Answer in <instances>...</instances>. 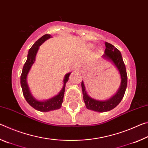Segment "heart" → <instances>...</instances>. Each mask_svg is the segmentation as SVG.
Returning <instances> with one entry per match:
<instances>
[{
  "mask_svg": "<svg viewBox=\"0 0 148 148\" xmlns=\"http://www.w3.org/2000/svg\"><path fill=\"white\" fill-rule=\"evenodd\" d=\"M90 46H92V45H90Z\"/></svg>",
  "mask_w": 148,
  "mask_h": 148,
  "instance_id": "b5f03b06",
  "label": "heart"
}]
</instances>
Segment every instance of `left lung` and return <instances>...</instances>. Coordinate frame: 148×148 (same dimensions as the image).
Segmentation results:
<instances>
[{
	"label": "left lung",
	"mask_w": 148,
	"mask_h": 148,
	"mask_svg": "<svg viewBox=\"0 0 148 148\" xmlns=\"http://www.w3.org/2000/svg\"><path fill=\"white\" fill-rule=\"evenodd\" d=\"M106 49L102 58L114 64L118 71L121 77V84L117 91L108 99L100 101L92 98L87 94L84 81L82 82V89L84 101L87 109L97 112H105L110 111L116 108L123 98L127 86V74L122 56L119 50L113 45L105 42Z\"/></svg>",
	"instance_id": "1"
}]
</instances>
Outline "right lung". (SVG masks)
Listing matches in <instances>:
<instances>
[{
	"label": "right lung",
	"instance_id": "add662e5",
	"mask_svg": "<svg viewBox=\"0 0 148 148\" xmlns=\"http://www.w3.org/2000/svg\"><path fill=\"white\" fill-rule=\"evenodd\" d=\"M51 37L52 36L50 34H45L44 36H42L40 38H39L36 42H35V43L32 45V46L29 50L27 61L24 64L21 75V86L25 99L29 104L31 105L33 108L38 110L40 112H44L61 108L62 101H63L65 86H66V82H68L69 79L70 74H71V72L65 74L64 79L62 81V82H63L62 88L58 94L49 99L44 100V101H40V100L35 98L32 95L31 91H30L29 87L28 86V84H27V76H28V74L32 64L34 63L37 52L39 49V47L45 41L47 40V39L51 38Z\"/></svg>",
	"mask_w": 148,
	"mask_h": 148
}]
</instances>
